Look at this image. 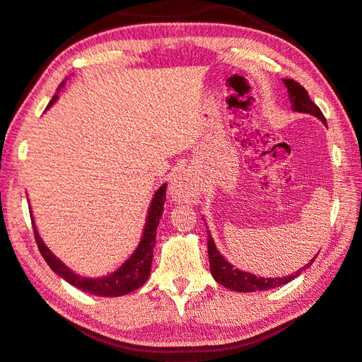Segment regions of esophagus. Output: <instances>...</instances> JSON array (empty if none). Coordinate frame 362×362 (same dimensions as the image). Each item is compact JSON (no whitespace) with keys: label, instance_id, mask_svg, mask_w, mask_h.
I'll return each mask as SVG.
<instances>
[{"label":"esophagus","instance_id":"esophagus-1","mask_svg":"<svg viewBox=\"0 0 362 362\" xmlns=\"http://www.w3.org/2000/svg\"><path fill=\"white\" fill-rule=\"evenodd\" d=\"M169 194L174 201L179 202H194L196 201V189L193 187L192 180L185 173H180L179 175L174 177V180L170 182Z\"/></svg>","mask_w":362,"mask_h":362}]
</instances>
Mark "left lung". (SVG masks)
Returning <instances> with one entry per match:
<instances>
[{"label":"left lung","mask_w":362,"mask_h":362,"mask_svg":"<svg viewBox=\"0 0 362 362\" xmlns=\"http://www.w3.org/2000/svg\"><path fill=\"white\" fill-rule=\"evenodd\" d=\"M285 85L288 88V96H290L291 101V107L296 112H302V114H310L320 118L321 122L326 123V118L321 112L320 107L315 104L310 96H308L307 90L299 85L293 78H285ZM207 250H209V261H210V274L214 275V279L218 281L220 285L225 288H229L233 291H239V293H252V291H264V290H271V288H277L288 284V281L294 280L300 271H305L307 267H310L315 258L305 264L304 267L298 271L296 274L288 275V277H279V279H262V277H256V275L239 271V269H234L233 264L223 258V255L216 250V245L214 239L210 238V233L207 231Z\"/></svg>","instance_id":"obj_1"}]
</instances>
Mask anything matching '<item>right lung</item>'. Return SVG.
I'll list each match as a JSON object with an SVG mask.
<instances>
[{
    "instance_id": "obj_1",
    "label": "right lung",
    "mask_w": 362,
    "mask_h": 362,
    "mask_svg": "<svg viewBox=\"0 0 362 362\" xmlns=\"http://www.w3.org/2000/svg\"><path fill=\"white\" fill-rule=\"evenodd\" d=\"M62 87L63 83L58 87V91H60ZM57 100H58V95L52 98L47 109ZM166 188H168V183H164V185L156 189V193L153 194V199L150 202V207H148L146 226H144L142 239L139 242V245H137V248L134 250V253L131 255L115 272L109 274L107 277L88 279L72 272L69 267L64 266L63 262L58 259L47 247H45L42 239L39 238V233L35 226V220L31 218L33 231H35V239H36L39 252H41L42 258L50 266L52 271L60 275L62 279L66 280L72 286H76L78 290H82L88 294L117 298V296H123L137 290V288H141L144 284H146L150 275V269H152L156 228H158V223L163 215V206H164V201H166Z\"/></svg>"
}]
</instances>
